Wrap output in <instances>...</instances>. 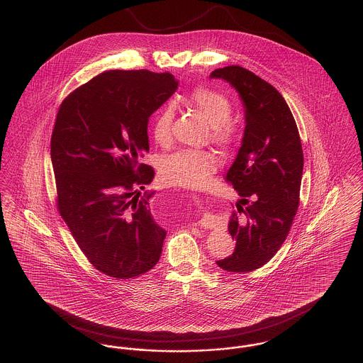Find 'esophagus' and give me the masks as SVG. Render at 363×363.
I'll return each mask as SVG.
<instances>
[{
	"label": "esophagus",
	"mask_w": 363,
	"mask_h": 363,
	"mask_svg": "<svg viewBox=\"0 0 363 363\" xmlns=\"http://www.w3.org/2000/svg\"><path fill=\"white\" fill-rule=\"evenodd\" d=\"M197 225H200V227H203V228H216L218 225H219V222L213 218V216H211V215H206V216H203L201 218V220H199V223Z\"/></svg>",
	"instance_id": "esophagus-1"
}]
</instances>
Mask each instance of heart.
Segmentation results:
<instances>
[{"mask_svg": "<svg viewBox=\"0 0 363 363\" xmlns=\"http://www.w3.org/2000/svg\"><path fill=\"white\" fill-rule=\"evenodd\" d=\"M186 104L201 113L211 122V138L222 148L230 150L241 138V129L231 120L233 102L218 89L209 86H196L186 96ZM174 110L172 104H163L151 121V136L156 144L164 145L172 138ZM218 167V160L209 151L179 150L163 157L160 174L164 181L185 186H201L208 177Z\"/></svg>", "mask_w": 363, "mask_h": 363, "instance_id": "obj_1", "label": "heart"}]
</instances>
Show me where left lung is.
Returning <instances> with one entry per match:
<instances>
[{
  "instance_id": "obj_1",
  "label": "left lung",
  "mask_w": 363,
  "mask_h": 363,
  "mask_svg": "<svg viewBox=\"0 0 363 363\" xmlns=\"http://www.w3.org/2000/svg\"><path fill=\"white\" fill-rule=\"evenodd\" d=\"M234 86L245 106L242 145L225 179L242 199L228 231L231 256L216 261L227 272H250L277 255L299 206L303 152L290 107L277 88L240 65L211 73Z\"/></svg>"
}]
</instances>
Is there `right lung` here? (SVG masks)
<instances>
[{
	"mask_svg": "<svg viewBox=\"0 0 363 363\" xmlns=\"http://www.w3.org/2000/svg\"><path fill=\"white\" fill-rule=\"evenodd\" d=\"M178 86L172 73L106 70L76 88L58 108L52 135L57 208L86 259L104 275L133 279L160 259L166 231L140 190L155 172L151 114Z\"/></svg>",
	"mask_w": 363,
	"mask_h": 363,
	"instance_id": "add662e5",
	"label": "right lung"
}]
</instances>
